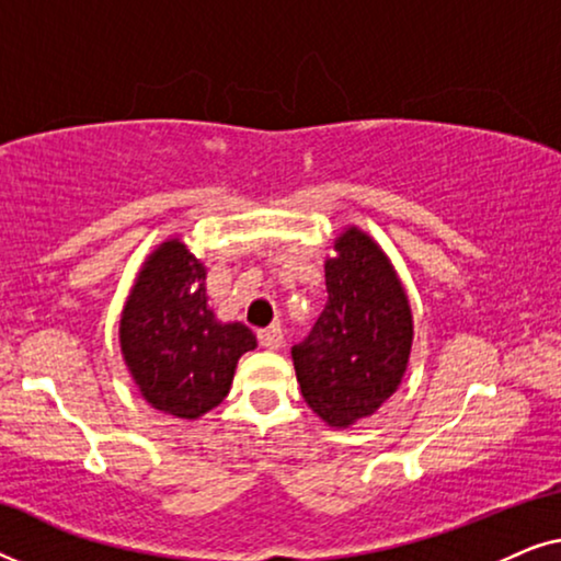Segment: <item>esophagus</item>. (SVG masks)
<instances>
[{"instance_id":"34e87169","label":"esophagus","mask_w":561,"mask_h":561,"mask_svg":"<svg viewBox=\"0 0 561 561\" xmlns=\"http://www.w3.org/2000/svg\"><path fill=\"white\" fill-rule=\"evenodd\" d=\"M257 340H260V344H263L265 350H280V347H283V332H280L278 327L260 329Z\"/></svg>"}]
</instances>
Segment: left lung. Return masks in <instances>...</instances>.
Wrapping results in <instances>:
<instances>
[{"label": "left lung", "mask_w": 561, "mask_h": 561, "mask_svg": "<svg viewBox=\"0 0 561 561\" xmlns=\"http://www.w3.org/2000/svg\"><path fill=\"white\" fill-rule=\"evenodd\" d=\"M324 275V311L290 357L311 411L332 428H347L373 416L401 386L413 313L386 250L359 227L336 237Z\"/></svg>", "instance_id": "obj_1"}]
</instances>
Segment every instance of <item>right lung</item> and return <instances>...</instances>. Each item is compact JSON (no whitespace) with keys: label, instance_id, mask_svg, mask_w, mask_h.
Segmentation results:
<instances>
[{"label":"right lung","instance_id":"right-lung-1","mask_svg":"<svg viewBox=\"0 0 561 561\" xmlns=\"http://www.w3.org/2000/svg\"><path fill=\"white\" fill-rule=\"evenodd\" d=\"M119 347L152 409L194 421L225 401L237 359L257 340L242 321L217 319L206 296V265L181 237L145 257L122 309Z\"/></svg>","mask_w":561,"mask_h":561}]
</instances>
